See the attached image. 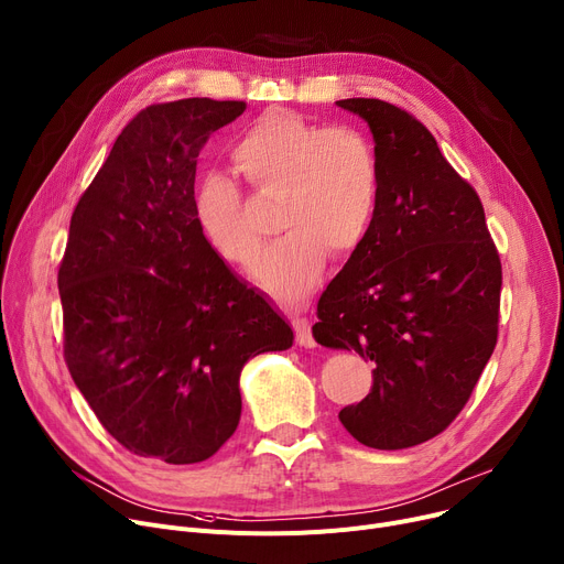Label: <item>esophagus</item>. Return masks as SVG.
Returning <instances> with one entry per match:
<instances>
[{
  "mask_svg": "<svg viewBox=\"0 0 564 564\" xmlns=\"http://www.w3.org/2000/svg\"><path fill=\"white\" fill-rule=\"evenodd\" d=\"M290 322H292L294 337H296L299 347H306V349H311V347H315V345H317V343H315V337H313V330H311V322H308V317H304V315H292V317H290Z\"/></svg>",
  "mask_w": 564,
  "mask_h": 564,
  "instance_id": "1",
  "label": "esophagus"
}]
</instances>
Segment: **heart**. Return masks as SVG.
I'll return each instance as SVG.
<instances>
[{
  "label": "heart",
  "mask_w": 564,
  "mask_h": 564,
  "mask_svg": "<svg viewBox=\"0 0 564 564\" xmlns=\"http://www.w3.org/2000/svg\"><path fill=\"white\" fill-rule=\"evenodd\" d=\"M231 159L256 193L276 197L274 224L285 231L260 260V285L283 296L308 294L328 251L349 256L369 236L379 208L381 174L371 140L356 127H322L294 110L272 108L236 138ZM193 210L208 245L231 265L249 270L262 247L240 185L206 172Z\"/></svg>",
  "instance_id": "b5f03b06"
}]
</instances>
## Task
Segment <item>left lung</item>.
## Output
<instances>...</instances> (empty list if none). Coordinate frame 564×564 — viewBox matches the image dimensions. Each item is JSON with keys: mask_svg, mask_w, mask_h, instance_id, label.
<instances>
[{"mask_svg": "<svg viewBox=\"0 0 564 564\" xmlns=\"http://www.w3.org/2000/svg\"><path fill=\"white\" fill-rule=\"evenodd\" d=\"M373 135L379 208L367 240L322 292L315 340L373 362L360 403L340 410L365 446L408 448L452 424L499 333L501 260L474 187L433 133L381 99H340Z\"/></svg>", "mask_w": 564, "mask_h": 564, "instance_id": "obj_1", "label": "left lung"}]
</instances>
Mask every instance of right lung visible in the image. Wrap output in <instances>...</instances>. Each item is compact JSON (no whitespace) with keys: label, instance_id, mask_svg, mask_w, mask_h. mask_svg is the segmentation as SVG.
Instances as JSON below:
<instances>
[{"label":"right lung","instance_id":"1","mask_svg":"<svg viewBox=\"0 0 564 564\" xmlns=\"http://www.w3.org/2000/svg\"><path fill=\"white\" fill-rule=\"evenodd\" d=\"M245 108L208 97L147 106L69 219L58 268L65 362L101 426L142 458H210L238 429L245 362L294 340L193 210L202 147Z\"/></svg>","mask_w":564,"mask_h":564}]
</instances>
